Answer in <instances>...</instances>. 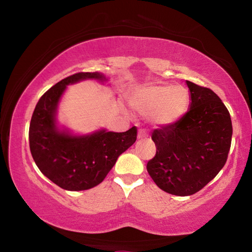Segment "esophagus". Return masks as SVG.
I'll use <instances>...</instances> for the list:
<instances>
[{
    "label": "esophagus",
    "instance_id": "34e87169",
    "mask_svg": "<svg viewBox=\"0 0 252 252\" xmlns=\"http://www.w3.org/2000/svg\"><path fill=\"white\" fill-rule=\"evenodd\" d=\"M146 136H147L146 131L142 130V129H140L139 132H138V139L141 140V139H143V138H146Z\"/></svg>",
    "mask_w": 252,
    "mask_h": 252
}]
</instances>
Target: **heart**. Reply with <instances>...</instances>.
I'll return each instance as SVG.
<instances>
[{
	"instance_id": "heart-1",
	"label": "heart",
	"mask_w": 252,
	"mask_h": 252,
	"mask_svg": "<svg viewBox=\"0 0 252 252\" xmlns=\"http://www.w3.org/2000/svg\"><path fill=\"white\" fill-rule=\"evenodd\" d=\"M131 105L141 114H151L158 126H168L182 117L189 103V93L181 85H144L132 93Z\"/></svg>"
}]
</instances>
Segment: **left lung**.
I'll use <instances>...</instances> for the list:
<instances>
[{
  "label": "left lung",
  "mask_w": 252,
  "mask_h": 252,
  "mask_svg": "<svg viewBox=\"0 0 252 252\" xmlns=\"http://www.w3.org/2000/svg\"><path fill=\"white\" fill-rule=\"evenodd\" d=\"M188 112L171 126L153 131L156 157L147 170L161 190L187 197L208 185L227 161L232 123L220 97L208 88L186 81Z\"/></svg>",
  "instance_id": "8db88e82"
}]
</instances>
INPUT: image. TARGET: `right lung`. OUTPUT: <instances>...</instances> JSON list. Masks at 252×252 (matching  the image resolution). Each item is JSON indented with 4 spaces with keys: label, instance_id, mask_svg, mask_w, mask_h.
Returning a JSON list of instances; mask_svg holds the SVG:
<instances>
[{
    "label": "right lung",
    "instance_id": "1",
    "mask_svg": "<svg viewBox=\"0 0 252 252\" xmlns=\"http://www.w3.org/2000/svg\"><path fill=\"white\" fill-rule=\"evenodd\" d=\"M109 79L100 72H81L63 79L46 91L34 109L29 141L33 160L40 171L60 188L82 191L104 180L118 158L136 140V127L126 132L99 129L87 134L73 133L60 125L58 108L71 84Z\"/></svg>",
    "mask_w": 252,
    "mask_h": 252
}]
</instances>
